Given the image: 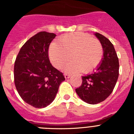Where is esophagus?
I'll return each mask as SVG.
<instances>
[{
    "instance_id": "34e87169",
    "label": "esophagus",
    "mask_w": 134,
    "mask_h": 134,
    "mask_svg": "<svg viewBox=\"0 0 134 134\" xmlns=\"http://www.w3.org/2000/svg\"><path fill=\"white\" fill-rule=\"evenodd\" d=\"M64 77H65V79H69L70 77V74H64Z\"/></svg>"
}]
</instances>
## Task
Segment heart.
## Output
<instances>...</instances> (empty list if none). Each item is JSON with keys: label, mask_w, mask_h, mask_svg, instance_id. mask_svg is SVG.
Listing matches in <instances>:
<instances>
[{"label": "heart", "mask_w": 134, "mask_h": 134, "mask_svg": "<svg viewBox=\"0 0 134 134\" xmlns=\"http://www.w3.org/2000/svg\"><path fill=\"white\" fill-rule=\"evenodd\" d=\"M103 53L100 41L82 32L61 37L58 43L52 44L49 50L51 62L58 69L64 66L70 55L72 61L65 67V71L69 73L93 70L100 63Z\"/></svg>", "instance_id": "1"}]
</instances>
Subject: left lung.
I'll return each mask as SVG.
<instances>
[{"label":"left lung","instance_id":"1","mask_svg":"<svg viewBox=\"0 0 134 134\" xmlns=\"http://www.w3.org/2000/svg\"><path fill=\"white\" fill-rule=\"evenodd\" d=\"M103 50L101 61L92 73L82 76V82L76 93L82 100L91 105L99 103L113 92L119 76V60L114 46L105 36L94 34Z\"/></svg>","mask_w":134,"mask_h":134}]
</instances>
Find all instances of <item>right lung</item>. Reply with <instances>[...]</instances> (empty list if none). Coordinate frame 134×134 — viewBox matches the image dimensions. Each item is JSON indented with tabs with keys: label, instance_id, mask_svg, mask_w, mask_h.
<instances>
[{
	"label": "right lung",
	"instance_id": "right-lung-1",
	"mask_svg": "<svg viewBox=\"0 0 134 134\" xmlns=\"http://www.w3.org/2000/svg\"><path fill=\"white\" fill-rule=\"evenodd\" d=\"M56 35L41 31L26 41L20 49L14 66L16 88L25 102L35 108H44L52 103L63 74L52 65L49 46Z\"/></svg>",
	"mask_w": 134,
	"mask_h": 134
}]
</instances>
